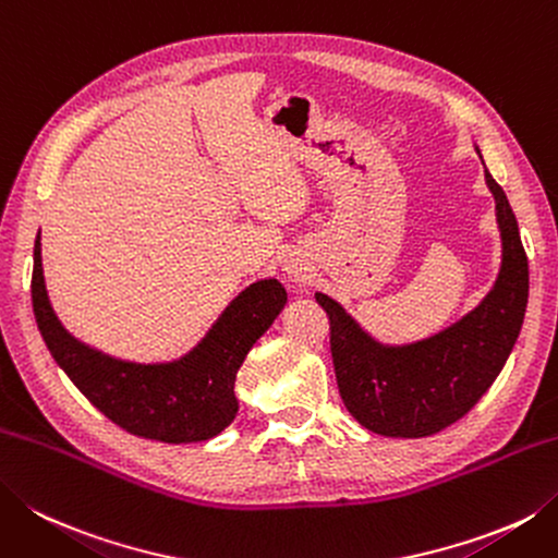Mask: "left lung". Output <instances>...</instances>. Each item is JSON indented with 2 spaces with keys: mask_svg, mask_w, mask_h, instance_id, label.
I'll list each match as a JSON object with an SVG mask.
<instances>
[{
  "mask_svg": "<svg viewBox=\"0 0 558 558\" xmlns=\"http://www.w3.org/2000/svg\"><path fill=\"white\" fill-rule=\"evenodd\" d=\"M486 185L496 201L504 260L482 304L457 324L416 343L385 345L360 329L329 294H314L331 324L338 391L367 430L387 438H425L445 430L486 395L518 341L530 292L527 254L512 207L488 169Z\"/></svg>",
  "mask_w": 558,
  "mask_h": 558,
  "instance_id": "8db88e82",
  "label": "left lung"
}]
</instances>
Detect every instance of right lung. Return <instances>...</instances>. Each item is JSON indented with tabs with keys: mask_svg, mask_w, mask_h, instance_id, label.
I'll list each match as a JSON object with an SVG mask.
<instances>
[{
	"mask_svg": "<svg viewBox=\"0 0 558 558\" xmlns=\"http://www.w3.org/2000/svg\"><path fill=\"white\" fill-rule=\"evenodd\" d=\"M31 300L38 331L64 375L94 407L137 438L201 442L234 421L236 373L288 302L276 278L258 280L227 304L203 341L171 363H128L89 348L54 316L40 260V234L33 248Z\"/></svg>",
	"mask_w": 558,
	"mask_h": 558,
	"instance_id": "1",
	"label": "right lung"
}]
</instances>
